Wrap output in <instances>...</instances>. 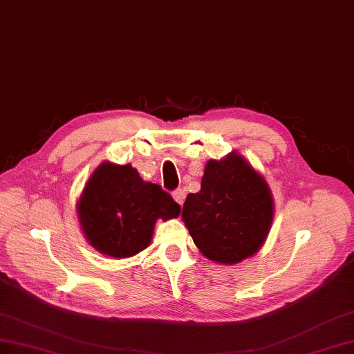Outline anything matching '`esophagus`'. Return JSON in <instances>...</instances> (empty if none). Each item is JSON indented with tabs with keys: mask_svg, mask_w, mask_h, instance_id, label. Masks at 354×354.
<instances>
[{
	"mask_svg": "<svg viewBox=\"0 0 354 354\" xmlns=\"http://www.w3.org/2000/svg\"><path fill=\"white\" fill-rule=\"evenodd\" d=\"M174 198H175V201H176L178 205L183 206L184 200H185V191H184L183 188H178V189H175V191H174Z\"/></svg>",
	"mask_w": 354,
	"mask_h": 354,
	"instance_id": "1",
	"label": "esophagus"
}]
</instances>
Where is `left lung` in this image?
Here are the masks:
<instances>
[{"label": "left lung", "instance_id": "left-lung-1", "mask_svg": "<svg viewBox=\"0 0 354 354\" xmlns=\"http://www.w3.org/2000/svg\"><path fill=\"white\" fill-rule=\"evenodd\" d=\"M274 218V200L266 178L236 151L209 160L201 189L188 194L183 221L201 255L224 266L254 257Z\"/></svg>", "mask_w": 354, "mask_h": 354}]
</instances>
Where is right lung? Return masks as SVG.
<instances>
[{
    "mask_svg": "<svg viewBox=\"0 0 354 354\" xmlns=\"http://www.w3.org/2000/svg\"><path fill=\"white\" fill-rule=\"evenodd\" d=\"M86 240L99 254L130 258L149 246L157 219L178 218L180 206L157 184L139 176L132 165L100 163L77 201Z\"/></svg>",
    "mask_w": 354,
    "mask_h": 354,
    "instance_id": "1",
    "label": "right lung"
}]
</instances>
